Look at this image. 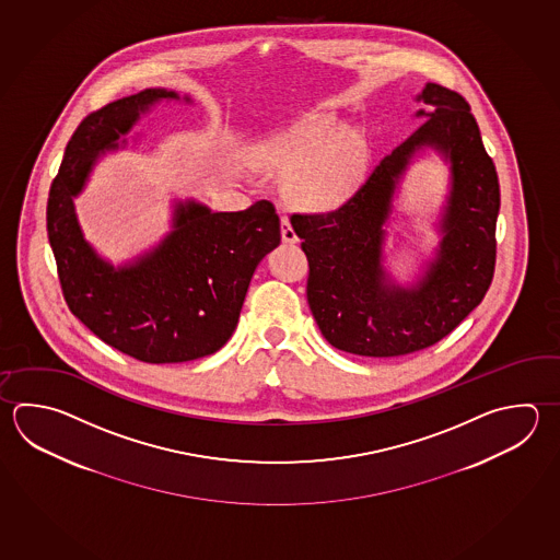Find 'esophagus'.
Here are the masks:
<instances>
[{
	"mask_svg": "<svg viewBox=\"0 0 560 560\" xmlns=\"http://www.w3.org/2000/svg\"><path fill=\"white\" fill-rule=\"evenodd\" d=\"M281 240L283 243H296V233L289 218H281Z\"/></svg>",
	"mask_w": 560,
	"mask_h": 560,
	"instance_id": "1",
	"label": "esophagus"
}]
</instances>
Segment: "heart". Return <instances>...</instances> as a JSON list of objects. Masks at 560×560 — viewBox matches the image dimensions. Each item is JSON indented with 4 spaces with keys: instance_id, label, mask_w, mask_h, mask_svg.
I'll list each match as a JSON object with an SVG mask.
<instances>
[{
    "instance_id": "heart-1",
    "label": "heart",
    "mask_w": 560,
    "mask_h": 560,
    "mask_svg": "<svg viewBox=\"0 0 560 560\" xmlns=\"http://www.w3.org/2000/svg\"><path fill=\"white\" fill-rule=\"evenodd\" d=\"M249 159L257 168L291 174L285 194L296 206L327 210L357 190L369 164V144L357 128L328 113H313L257 138Z\"/></svg>"
}]
</instances>
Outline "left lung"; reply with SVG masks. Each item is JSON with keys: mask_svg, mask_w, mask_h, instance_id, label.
I'll return each mask as SVG.
<instances>
[{"mask_svg": "<svg viewBox=\"0 0 560 560\" xmlns=\"http://www.w3.org/2000/svg\"><path fill=\"white\" fill-rule=\"evenodd\" d=\"M422 127L394 148L347 203L293 215L308 259L306 299L323 337L338 350L388 359L428 349L481 303L495 269L499 179L469 105L428 83L416 96ZM438 153L451 186L436 229L441 243L410 284L383 265L393 198L412 162Z\"/></svg>", "mask_w": 560, "mask_h": 560, "instance_id": "left-lung-1", "label": "left lung"}]
</instances>
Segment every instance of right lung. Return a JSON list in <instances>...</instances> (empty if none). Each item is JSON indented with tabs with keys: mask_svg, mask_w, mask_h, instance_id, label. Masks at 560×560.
Here are the masks:
<instances>
[{
	"mask_svg": "<svg viewBox=\"0 0 560 560\" xmlns=\"http://www.w3.org/2000/svg\"><path fill=\"white\" fill-rule=\"evenodd\" d=\"M160 103L194 101L162 86L144 89L77 127L49 190L47 235L74 317L132 359L174 364L213 354L230 340L257 265L281 242V225L267 200L243 211L174 200L172 230L154 247L120 265L98 255L74 198L96 160L127 147L128 132Z\"/></svg>",
	"mask_w": 560,
	"mask_h": 560,
	"instance_id": "obj_1",
	"label": "right lung"
}]
</instances>
